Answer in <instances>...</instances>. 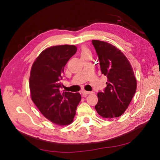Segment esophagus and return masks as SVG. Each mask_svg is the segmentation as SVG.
<instances>
[{
  "label": "esophagus",
  "mask_w": 160,
  "mask_h": 160,
  "mask_svg": "<svg viewBox=\"0 0 160 160\" xmlns=\"http://www.w3.org/2000/svg\"><path fill=\"white\" fill-rule=\"evenodd\" d=\"M91 91H82V95L83 97H86L88 95L91 94Z\"/></svg>",
  "instance_id": "obj_1"
}]
</instances>
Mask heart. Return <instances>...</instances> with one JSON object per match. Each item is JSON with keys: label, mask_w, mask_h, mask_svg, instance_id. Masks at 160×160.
<instances>
[{"label": "heart", "mask_w": 160, "mask_h": 160, "mask_svg": "<svg viewBox=\"0 0 160 160\" xmlns=\"http://www.w3.org/2000/svg\"><path fill=\"white\" fill-rule=\"evenodd\" d=\"M84 55H90V52L86 47H83L81 51V56Z\"/></svg>", "instance_id": "1"}]
</instances>
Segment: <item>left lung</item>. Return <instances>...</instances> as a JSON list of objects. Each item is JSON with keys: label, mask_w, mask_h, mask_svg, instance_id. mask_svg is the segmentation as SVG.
Returning a JSON list of instances; mask_svg holds the SVG:
<instances>
[{"label": "left lung", "mask_w": 160, "mask_h": 160, "mask_svg": "<svg viewBox=\"0 0 160 160\" xmlns=\"http://www.w3.org/2000/svg\"><path fill=\"white\" fill-rule=\"evenodd\" d=\"M107 87L98 93L95 108L102 118H118L127 109L136 91L137 81L129 61L117 47L107 42L92 40ZM98 64V63H97Z\"/></svg>", "instance_id": "obj_1"}]
</instances>
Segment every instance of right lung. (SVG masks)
<instances>
[{
    "label": "right lung",
    "instance_id": "add662e5",
    "mask_svg": "<svg viewBox=\"0 0 160 160\" xmlns=\"http://www.w3.org/2000/svg\"><path fill=\"white\" fill-rule=\"evenodd\" d=\"M77 52L75 45L52 46L42 51L31 67L32 101L45 117L59 125L71 124L81 99L79 93L60 91L64 67Z\"/></svg>",
    "mask_w": 160,
    "mask_h": 160
}]
</instances>
